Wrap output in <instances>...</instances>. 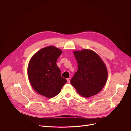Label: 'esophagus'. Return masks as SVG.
I'll use <instances>...</instances> for the list:
<instances>
[{
    "label": "esophagus",
    "instance_id": "1",
    "mask_svg": "<svg viewBox=\"0 0 131 131\" xmlns=\"http://www.w3.org/2000/svg\"><path fill=\"white\" fill-rule=\"evenodd\" d=\"M67 81L68 83H70V81H71V78H68L67 79Z\"/></svg>",
    "mask_w": 131,
    "mask_h": 131
}]
</instances>
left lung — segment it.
<instances>
[{
  "mask_svg": "<svg viewBox=\"0 0 131 131\" xmlns=\"http://www.w3.org/2000/svg\"><path fill=\"white\" fill-rule=\"evenodd\" d=\"M78 71L71 80L77 92L84 98L98 93L105 85L108 71L105 63L94 51L84 49L73 51Z\"/></svg>",
  "mask_w": 131,
  "mask_h": 131,
  "instance_id": "left-lung-1",
  "label": "left lung"
}]
</instances>
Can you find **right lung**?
I'll list each match as a JSON object with an SVG mask.
<instances>
[{"label": "right lung", "instance_id": "add662e5", "mask_svg": "<svg viewBox=\"0 0 131 131\" xmlns=\"http://www.w3.org/2000/svg\"><path fill=\"white\" fill-rule=\"evenodd\" d=\"M59 48L50 46L34 53L27 67V75L33 89L47 98L58 94L66 80L61 77L60 70L56 64L62 53Z\"/></svg>", "mask_w": 131, "mask_h": 131}]
</instances>
